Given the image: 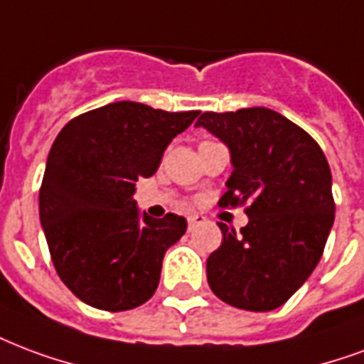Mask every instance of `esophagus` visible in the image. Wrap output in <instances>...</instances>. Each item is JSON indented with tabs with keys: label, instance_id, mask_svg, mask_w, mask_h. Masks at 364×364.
I'll return each instance as SVG.
<instances>
[{
	"label": "esophagus",
	"instance_id": "esophagus-1",
	"mask_svg": "<svg viewBox=\"0 0 364 364\" xmlns=\"http://www.w3.org/2000/svg\"><path fill=\"white\" fill-rule=\"evenodd\" d=\"M204 222H206V220H204V216H198V214H195V216H189V220H187V223H189V231H193L195 228H198V225H203Z\"/></svg>",
	"mask_w": 364,
	"mask_h": 364
}]
</instances>
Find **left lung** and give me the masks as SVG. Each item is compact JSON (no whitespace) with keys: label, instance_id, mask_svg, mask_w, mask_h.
Instances as JSON below:
<instances>
[{"label":"left lung","instance_id":"obj_1","mask_svg":"<svg viewBox=\"0 0 364 364\" xmlns=\"http://www.w3.org/2000/svg\"><path fill=\"white\" fill-rule=\"evenodd\" d=\"M196 127L228 144L230 179L220 206H245L237 235L220 223L222 245L206 260L210 289L237 309H278L305 284L324 252L336 203L332 173L311 134L268 107L204 112Z\"/></svg>","mask_w":364,"mask_h":364}]
</instances>
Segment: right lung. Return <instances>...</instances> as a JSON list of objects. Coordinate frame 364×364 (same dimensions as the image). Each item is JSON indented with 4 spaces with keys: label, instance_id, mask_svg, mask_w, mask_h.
Returning a JSON list of instances; mask_svg holds the SVG:
<instances>
[{
    "label": "right lung",
    "instance_id": "add662e5",
    "mask_svg": "<svg viewBox=\"0 0 364 364\" xmlns=\"http://www.w3.org/2000/svg\"><path fill=\"white\" fill-rule=\"evenodd\" d=\"M200 112L114 102L67 123L40 187V222L61 282L86 305L119 312L146 303L183 216L139 214L134 183L160 168L164 150Z\"/></svg>",
    "mask_w": 364,
    "mask_h": 364
}]
</instances>
